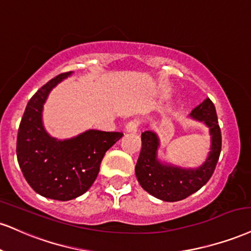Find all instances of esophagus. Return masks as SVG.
Instances as JSON below:
<instances>
[{"label": "esophagus", "instance_id": "obj_1", "mask_svg": "<svg viewBox=\"0 0 251 251\" xmlns=\"http://www.w3.org/2000/svg\"><path fill=\"white\" fill-rule=\"evenodd\" d=\"M139 127H140V120L139 119H132L126 124L125 128L128 133H135L138 131Z\"/></svg>", "mask_w": 251, "mask_h": 251}]
</instances>
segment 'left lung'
Listing matches in <instances>:
<instances>
[{"mask_svg":"<svg viewBox=\"0 0 251 251\" xmlns=\"http://www.w3.org/2000/svg\"><path fill=\"white\" fill-rule=\"evenodd\" d=\"M189 116L206 124L212 135V146L208 158L198 168L161 164L156 158L159 149L158 135L152 131L141 133V151L135 165V175L145 191L162 201H180L198 192L210 179L219 161L222 137L213 101L206 98L193 108Z\"/></svg>","mask_w":251,"mask_h":251,"instance_id":"left-lung-1","label":"left lung"}]
</instances>
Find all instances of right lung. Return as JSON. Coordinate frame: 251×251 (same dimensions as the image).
<instances>
[{"instance_id": "right-lung-1", "label": "right lung", "mask_w": 251, "mask_h": 251, "mask_svg": "<svg viewBox=\"0 0 251 251\" xmlns=\"http://www.w3.org/2000/svg\"><path fill=\"white\" fill-rule=\"evenodd\" d=\"M71 74L58 75L31 97L17 134V160L26 182L39 195L59 201L76 199L92 186L106 151L124 135L89 129L57 140L48 134L42 122L43 105L51 90Z\"/></svg>"}]
</instances>
